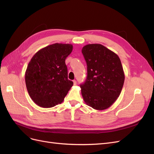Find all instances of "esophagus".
<instances>
[{
	"label": "esophagus",
	"instance_id": "obj_1",
	"mask_svg": "<svg viewBox=\"0 0 154 154\" xmlns=\"http://www.w3.org/2000/svg\"><path fill=\"white\" fill-rule=\"evenodd\" d=\"M73 83H74V85H76V83H77V82H76V80H73Z\"/></svg>",
	"mask_w": 154,
	"mask_h": 154
}]
</instances>
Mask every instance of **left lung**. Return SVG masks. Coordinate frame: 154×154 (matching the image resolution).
<instances>
[{
	"instance_id": "obj_1",
	"label": "left lung",
	"mask_w": 154,
	"mask_h": 154,
	"mask_svg": "<svg viewBox=\"0 0 154 154\" xmlns=\"http://www.w3.org/2000/svg\"><path fill=\"white\" fill-rule=\"evenodd\" d=\"M82 52L87 66L86 80L80 85L83 100L94 109H108L118 99L124 84L121 60L99 44L86 45Z\"/></svg>"
}]
</instances>
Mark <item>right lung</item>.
Listing matches in <instances>:
<instances>
[{"label":"right lung","mask_w":154,"mask_h":154,"mask_svg":"<svg viewBox=\"0 0 154 154\" xmlns=\"http://www.w3.org/2000/svg\"><path fill=\"white\" fill-rule=\"evenodd\" d=\"M72 45L56 43L39 50L27 66L25 81L29 96L39 106L62 103L73 82L68 80L66 59Z\"/></svg>","instance_id":"right-lung-1"}]
</instances>
